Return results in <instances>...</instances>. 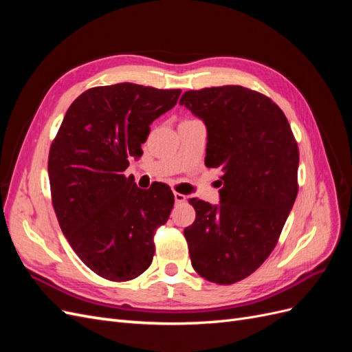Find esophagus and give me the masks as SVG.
Here are the masks:
<instances>
[{
  "mask_svg": "<svg viewBox=\"0 0 352 352\" xmlns=\"http://www.w3.org/2000/svg\"><path fill=\"white\" fill-rule=\"evenodd\" d=\"M173 195H175V201H176V204H180V202H185V201H186V195H184V194L175 192Z\"/></svg>",
  "mask_w": 352,
  "mask_h": 352,
  "instance_id": "34e87169",
  "label": "esophagus"
}]
</instances>
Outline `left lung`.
<instances>
[{
	"label": "left lung",
	"mask_w": 352,
	"mask_h": 352,
	"mask_svg": "<svg viewBox=\"0 0 352 352\" xmlns=\"http://www.w3.org/2000/svg\"><path fill=\"white\" fill-rule=\"evenodd\" d=\"M179 104L204 122L206 166L223 173L220 204L189 199L197 212L184 232L190 263L212 283H235L278 243L298 194V145L278 105L239 85L188 91Z\"/></svg>",
	"instance_id": "left-lung-1"
}]
</instances>
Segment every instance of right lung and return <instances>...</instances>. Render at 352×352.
Returning a JSON list of instances; mask_svg holds the SVG:
<instances>
[{
  "label": "right lung",
  "mask_w": 352,
  "mask_h": 352,
  "mask_svg": "<svg viewBox=\"0 0 352 352\" xmlns=\"http://www.w3.org/2000/svg\"><path fill=\"white\" fill-rule=\"evenodd\" d=\"M180 89L116 83L72 102L52 141L48 176L52 207L73 251L104 279L132 280L154 257V233L175 197L164 184L141 189L124 176L142 155L150 124L173 109Z\"/></svg>",
  "instance_id": "1"
}]
</instances>
